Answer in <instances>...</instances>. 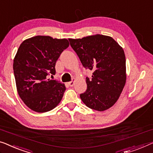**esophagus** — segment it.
I'll return each instance as SVG.
<instances>
[{"label": "esophagus", "mask_w": 153, "mask_h": 153, "mask_svg": "<svg viewBox=\"0 0 153 153\" xmlns=\"http://www.w3.org/2000/svg\"><path fill=\"white\" fill-rule=\"evenodd\" d=\"M74 80H73V81H72L68 82V85H69V86H73V85H74Z\"/></svg>", "instance_id": "esophagus-1"}]
</instances>
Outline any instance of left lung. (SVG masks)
<instances>
[{
    "mask_svg": "<svg viewBox=\"0 0 153 153\" xmlns=\"http://www.w3.org/2000/svg\"><path fill=\"white\" fill-rule=\"evenodd\" d=\"M68 40L83 67L93 71L91 79L86 77L87 90L80 94L82 101L97 111L112 107L126 81L123 48L112 37L101 34Z\"/></svg>",
    "mask_w": 153,
    "mask_h": 153,
    "instance_id": "left-lung-1",
    "label": "left lung"
}]
</instances>
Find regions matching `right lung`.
Masks as SVG:
<instances>
[{
  "instance_id": "add662e5",
  "label": "right lung",
  "mask_w": 153,
  "mask_h": 153,
  "mask_svg": "<svg viewBox=\"0 0 153 153\" xmlns=\"http://www.w3.org/2000/svg\"><path fill=\"white\" fill-rule=\"evenodd\" d=\"M69 45L67 39L48 36L32 37L20 45L14 59V74L19 95L31 110L48 112L60 103L65 86L47 76L55 74L56 62Z\"/></svg>"
}]
</instances>
